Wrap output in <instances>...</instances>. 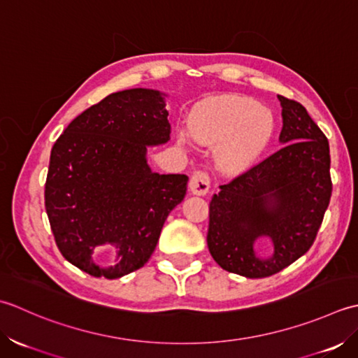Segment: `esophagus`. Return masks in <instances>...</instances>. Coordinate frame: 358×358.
Returning a JSON list of instances; mask_svg holds the SVG:
<instances>
[{
	"label": "esophagus",
	"instance_id": "34e87169",
	"mask_svg": "<svg viewBox=\"0 0 358 358\" xmlns=\"http://www.w3.org/2000/svg\"><path fill=\"white\" fill-rule=\"evenodd\" d=\"M189 192L193 194H198V196H203L208 193L210 189V176L206 171H196L192 179H189Z\"/></svg>",
	"mask_w": 358,
	"mask_h": 358
}]
</instances>
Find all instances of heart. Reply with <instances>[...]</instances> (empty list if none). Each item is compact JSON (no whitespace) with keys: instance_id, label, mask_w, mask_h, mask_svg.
Returning <instances> with one entry per match:
<instances>
[{"instance_id":"1","label":"heart","mask_w":358,"mask_h":358,"mask_svg":"<svg viewBox=\"0 0 358 358\" xmlns=\"http://www.w3.org/2000/svg\"><path fill=\"white\" fill-rule=\"evenodd\" d=\"M275 133L268 109L241 96H220L202 101L189 115L188 128L179 131V142L189 138L215 148V160L227 174L244 173L264 155Z\"/></svg>"}]
</instances>
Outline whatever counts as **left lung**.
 <instances>
[{"label":"left lung","mask_w":358,"mask_h":358,"mask_svg":"<svg viewBox=\"0 0 358 358\" xmlns=\"http://www.w3.org/2000/svg\"><path fill=\"white\" fill-rule=\"evenodd\" d=\"M278 100L281 150L221 185L210 202L211 257L224 271L245 278H266L303 257L331 201L329 142L301 103ZM258 237L273 239L272 257L254 252Z\"/></svg>","instance_id":"obj_1"}]
</instances>
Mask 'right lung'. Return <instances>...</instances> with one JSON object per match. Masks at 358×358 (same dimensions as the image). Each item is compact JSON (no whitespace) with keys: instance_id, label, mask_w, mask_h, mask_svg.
Wrapping results in <instances>:
<instances>
[{"instance_id":"right-lung-1","label":"right lung","mask_w":358,"mask_h":358,"mask_svg":"<svg viewBox=\"0 0 358 358\" xmlns=\"http://www.w3.org/2000/svg\"><path fill=\"white\" fill-rule=\"evenodd\" d=\"M166 117L162 92L119 91L87 108L54 143L46 213L58 250L80 271L115 280L141 268L185 198V174H159L147 164V147L170 141ZM103 245L118 252L113 266L92 259Z\"/></svg>"}]
</instances>
